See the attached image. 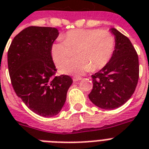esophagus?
<instances>
[{
    "instance_id": "esophagus-1",
    "label": "esophagus",
    "mask_w": 149,
    "mask_h": 149,
    "mask_svg": "<svg viewBox=\"0 0 149 149\" xmlns=\"http://www.w3.org/2000/svg\"><path fill=\"white\" fill-rule=\"evenodd\" d=\"M81 79V77H77V76H75V77H73L74 81H80Z\"/></svg>"
}]
</instances>
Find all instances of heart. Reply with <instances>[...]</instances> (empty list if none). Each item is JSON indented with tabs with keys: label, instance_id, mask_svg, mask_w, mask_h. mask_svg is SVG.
I'll return each mask as SVG.
<instances>
[{
	"label": "heart",
	"instance_id": "b5f03b06",
	"mask_svg": "<svg viewBox=\"0 0 149 149\" xmlns=\"http://www.w3.org/2000/svg\"><path fill=\"white\" fill-rule=\"evenodd\" d=\"M61 39L62 41L52 45V57L55 66L60 68L74 52L76 57L62 68L63 73L74 75L104 68L111 58L116 44L113 33L98 29H72Z\"/></svg>",
	"mask_w": 149,
	"mask_h": 149
}]
</instances>
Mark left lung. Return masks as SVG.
Returning a JSON list of instances; mask_svg holds the SVG:
<instances>
[{"mask_svg": "<svg viewBox=\"0 0 149 149\" xmlns=\"http://www.w3.org/2000/svg\"><path fill=\"white\" fill-rule=\"evenodd\" d=\"M111 32L115 49L109 62L91 75L93 89L88 94L93 104L104 110L116 109L130 100L139 77V57L132 42L117 29Z\"/></svg>", "mask_w": 149, "mask_h": 149, "instance_id": "left-lung-1", "label": "left lung"}]
</instances>
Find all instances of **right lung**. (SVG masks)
I'll return each instance as SVG.
<instances>
[{
  "instance_id": "obj_1",
  "label": "right lung",
  "mask_w": 149,
  "mask_h": 149,
  "mask_svg": "<svg viewBox=\"0 0 149 149\" xmlns=\"http://www.w3.org/2000/svg\"><path fill=\"white\" fill-rule=\"evenodd\" d=\"M58 36L56 28L29 26L18 33L7 52L11 84L29 110L44 117L57 115L66 100L72 77L55 76L51 46Z\"/></svg>"
}]
</instances>
